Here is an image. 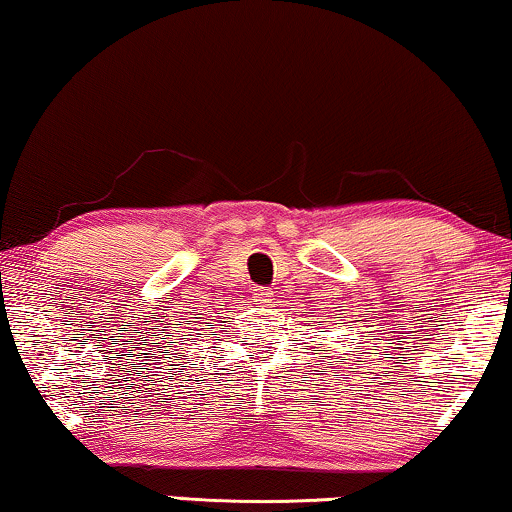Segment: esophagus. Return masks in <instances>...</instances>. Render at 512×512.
Listing matches in <instances>:
<instances>
[{
  "label": "esophagus",
  "mask_w": 512,
  "mask_h": 512,
  "mask_svg": "<svg viewBox=\"0 0 512 512\" xmlns=\"http://www.w3.org/2000/svg\"><path fill=\"white\" fill-rule=\"evenodd\" d=\"M272 298H274L272 288H268V286H256L254 288V302H258V305H263V302H270Z\"/></svg>",
  "instance_id": "obj_1"
}]
</instances>
